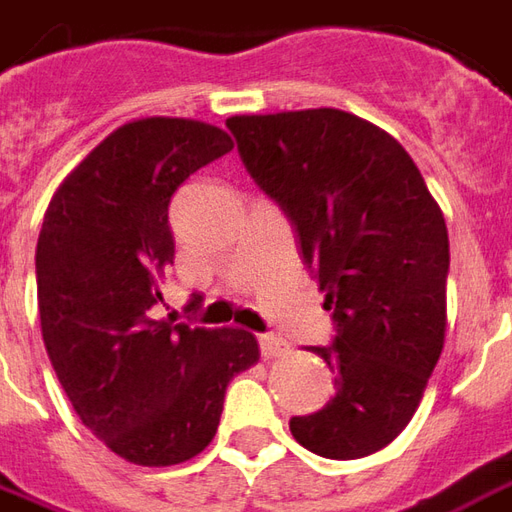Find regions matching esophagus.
Instances as JSON below:
<instances>
[{
  "label": "esophagus",
  "mask_w": 512,
  "mask_h": 512,
  "mask_svg": "<svg viewBox=\"0 0 512 512\" xmlns=\"http://www.w3.org/2000/svg\"><path fill=\"white\" fill-rule=\"evenodd\" d=\"M260 352L263 357H280L291 352V343L280 335H260Z\"/></svg>",
  "instance_id": "obj_1"
}]
</instances>
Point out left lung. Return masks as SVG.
Segmentation results:
<instances>
[{"label": "left lung", "instance_id": "obj_1", "mask_svg": "<svg viewBox=\"0 0 512 512\" xmlns=\"http://www.w3.org/2000/svg\"><path fill=\"white\" fill-rule=\"evenodd\" d=\"M255 182L291 216L338 335L313 346L338 391L293 416L305 449L374 455L410 424L446 341L449 232L405 146L335 107L232 116Z\"/></svg>", "mask_w": 512, "mask_h": 512}]
</instances>
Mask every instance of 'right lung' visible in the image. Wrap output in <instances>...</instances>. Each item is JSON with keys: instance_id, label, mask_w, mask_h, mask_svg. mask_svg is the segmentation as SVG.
I'll use <instances>...</instances> for the list:
<instances>
[{"instance_id": "1", "label": "right lung", "mask_w": 512, "mask_h": 512, "mask_svg": "<svg viewBox=\"0 0 512 512\" xmlns=\"http://www.w3.org/2000/svg\"><path fill=\"white\" fill-rule=\"evenodd\" d=\"M230 149L205 121H127L63 177L44 213L35 282L46 352L82 424L135 466L199 455L230 380L260 360L252 332L149 316L174 263L171 196Z\"/></svg>"}]
</instances>
